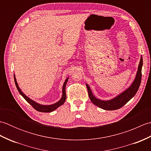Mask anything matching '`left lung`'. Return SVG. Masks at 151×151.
I'll use <instances>...</instances> for the list:
<instances>
[{"mask_svg":"<svg viewBox=\"0 0 151 151\" xmlns=\"http://www.w3.org/2000/svg\"><path fill=\"white\" fill-rule=\"evenodd\" d=\"M142 66L143 58L141 56L140 62L138 65V68H137L136 77L134 78L132 84L124 91L118 95L115 96L113 99H110V100H101V99L96 97L93 94L91 89L89 85L86 84V85L88 88L89 97L92 103H93L95 105L97 106L98 107L105 110H115L123 107L131 99L134 97V96L136 95L137 90H138L141 84V81H142Z\"/></svg>","mask_w":151,"mask_h":151,"instance_id":"8db88e82","label":"left lung"}]
</instances>
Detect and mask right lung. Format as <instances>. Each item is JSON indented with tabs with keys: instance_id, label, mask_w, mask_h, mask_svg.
<instances>
[{
	"instance_id": "right-lung-1",
	"label": "right lung",
	"mask_w": 151,
	"mask_h": 151,
	"mask_svg": "<svg viewBox=\"0 0 151 151\" xmlns=\"http://www.w3.org/2000/svg\"><path fill=\"white\" fill-rule=\"evenodd\" d=\"M69 77L65 79V82L63 83V87H62V96L60 100L55 102V103L52 104H49V105H43V104H41L40 103H37V102L33 101L32 99H30L29 97H28L27 96L25 95L24 93H23V92L21 91V89H20V88L19 87V85L17 84V80H16L15 74H14V81H15V84L16 87H17V89L18 91L19 92V93L21 94V95L23 97L25 100H26L28 103H29L31 106H32V107L35 109V110L40 111V112H51L54 110H55L56 109H57L58 107H60V106H62V104H64L65 100H66V93H65V86H66V84L67 81H68Z\"/></svg>"
}]
</instances>
